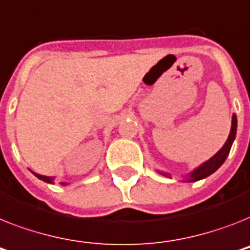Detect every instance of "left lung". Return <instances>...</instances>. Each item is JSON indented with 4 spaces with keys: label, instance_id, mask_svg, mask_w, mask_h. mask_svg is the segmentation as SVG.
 <instances>
[{
    "label": "left lung",
    "instance_id": "left-lung-1",
    "mask_svg": "<svg viewBox=\"0 0 250 250\" xmlns=\"http://www.w3.org/2000/svg\"><path fill=\"white\" fill-rule=\"evenodd\" d=\"M236 128H237V119L236 115L232 114V121H231V131L230 135L227 137L226 143L225 145L221 147L218 151H217L214 155H213L210 159H208L207 162H204L203 164H200L199 167H196L194 171H191L190 173H188L185 176V180H182L184 182H195L199 181V180H203V178L208 177L212 173L218 169V168L225 163V160H226L227 155L230 153L231 146H232V143H234L235 136H236ZM159 172L160 174H163V176H167V177H171V174L167 173V172Z\"/></svg>",
    "mask_w": 250,
    "mask_h": 250
}]
</instances>
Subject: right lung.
<instances>
[{
	"label": "right lung",
	"mask_w": 250,
	"mask_h": 250,
	"mask_svg": "<svg viewBox=\"0 0 250 250\" xmlns=\"http://www.w3.org/2000/svg\"><path fill=\"white\" fill-rule=\"evenodd\" d=\"M33 174L36 176V177H38L40 180H42V181L47 182V184H54V178L55 177H48V176H42V174H38L36 173V172H33ZM62 185H65L64 182H62Z\"/></svg>",
	"instance_id": "right-lung-1"
}]
</instances>
